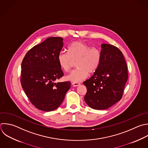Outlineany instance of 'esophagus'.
Masks as SVG:
<instances>
[{
	"label": "esophagus",
	"mask_w": 148,
	"mask_h": 148,
	"mask_svg": "<svg viewBox=\"0 0 148 148\" xmlns=\"http://www.w3.org/2000/svg\"><path fill=\"white\" fill-rule=\"evenodd\" d=\"M72 86H73V87H77V86H79L80 84V83H72Z\"/></svg>",
	"instance_id": "obj_1"
}]
</instances>
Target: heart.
Masks as SVG:
<instances>
[{
	"instance_id": "obj_1",
	"label": "heart",
	"mask_w": 148,
	"mask_h": 148,
	"mask_svg": "<svg viewBox=\"0 0 148 148\" xmlns=\"http://www.w3.org/2000/svg\"><path fill=\"white\" fill-rule=\"evenodd\" d=\"M61 68L68 72L76 61V69L66 76L67 80L79 83L86 79L89 73H94L98 68L100 62V53L95 47H91L88 44L74 42L68 47V52L61 51L57 57Z\"/></svg>"
}]
</instances>
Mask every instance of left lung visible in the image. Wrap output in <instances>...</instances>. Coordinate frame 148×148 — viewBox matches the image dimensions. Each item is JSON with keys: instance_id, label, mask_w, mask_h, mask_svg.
Returning a JSON list of instances; mask_svg holds the SVG:
<instances>
[{"instance_id": "left-lung-1", "label": "left lung", "mask_w": 148, "mask_h": 148, "mask_svg": "<svg viewBox=\"0 0 148 148\" xmlns=\"http://www.w3.org/2000/svg\"><path fill=\"white\" fill-rule=\"evenodd\" d=\"M100 62L94 75L83 82L87 88L84 101L91 108L108 109L119 101L128 79L126 62L116 47L102 44Z\"/></svg>"}]
</instances>
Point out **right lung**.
Returning a JSON list of instances; mask_svg holds the SVG:
<instances>
[{
	"mask_svg": "<svg viewBox=\"0 0 148 148\" xmlns=\"http://www.w3.org/2000/svg\"><path fill=\"white\" fill-rule=\"evenodd\" d=\"M63 46L62 38H49L32 47L23 60L21 86L31 102L39 110L56 109L71 87L70 82H55L64 75L57 60Z\"/></svg>",
	"mask_w": 148,
	"mask_h": 148,
	"instance_id": "right-lung-1",
	"label": "right lung"
}]
</instances>
